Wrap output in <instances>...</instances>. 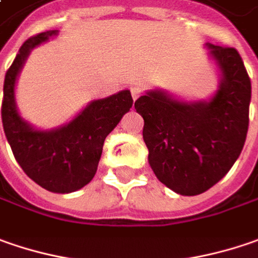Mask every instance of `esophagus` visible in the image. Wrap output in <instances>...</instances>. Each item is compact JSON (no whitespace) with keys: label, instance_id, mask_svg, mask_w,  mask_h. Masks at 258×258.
I'll return each instance as SVG.
<instances>
[{"label":"esophagus","instance_id":"obj_1","mask_svg":"<svg viewBox=\"0 0 258 258\" xmlns=\"http://www.w3.org/2000/svg\"><path fill=\"white\" fill-rule=\"evenodd\" d=\"M131 94L134 97V100H136L138 97L142 94V87L141 85H132L131 87Z\"/></svg>","mask_w":258,"mask_h":258}]
</instances>
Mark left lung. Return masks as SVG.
Instances as JSON below:
<instances>
[{
    "label": "left lung",
    "instance_id": "1",
    "mask_svg": "<svg viewBox=\"0 0 258 258\" xmlns=\"http://www.w3.org/2000/svg\"><path fill=\"white\" fill-rule=\"evenodd\" d=\"M222 70L209 103L187 104L151 91L135 101L152 171L175 193L195 196L215 186L239 157L248 131L251 81L238 50L209 45Z\"/></svg>",
    "mask_w": 258,
    "mask_h": 258
}]
</instances>
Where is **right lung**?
<instances>
[{"label":"right lung","mask_w":258,"mask_h":258,"mask_svg":"<svg viewBox=\"0 0 258 258\" xmlns=\"http://www.w3.org/2000/svg\"><path fill=\"white\" fill-rule=\"evenodd\" d=\"M56 34H34L21 47L4 80L1 117L7 141L16 160L33 181L53 193H71L88 184L97 171L106 136L134 104L127 90L96 100L67 126L39 132L20 119L14 104V85L30 49Z\"/></svg>","instance_id":"add662e5"}]
</instances>
